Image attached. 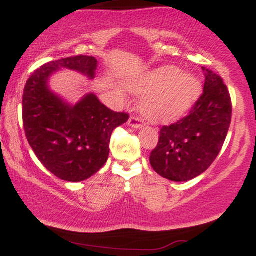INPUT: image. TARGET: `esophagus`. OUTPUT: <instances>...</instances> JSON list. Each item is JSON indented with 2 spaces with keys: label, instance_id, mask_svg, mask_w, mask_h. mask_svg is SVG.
Instances as JSON below:
<instances>
[{
  "label": "esophagus",
  "instance_id": "esophagus-1",
  "mask_svg": "<svg viewBox=\"0 0 256 256\" xmlns=\"http://www.w3.org/2000/svg\"><path fill=\"white\" fill-rule=\"evenodd\" d=\"M128 125L131 126L132 128H140L143 126V122L142 119H140L138 116H131V118L128 119Z\"/></svg>",
  "mask_w": 256,
  "mask_h": 256
}]
</instances>
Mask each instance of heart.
<instances>
[{"mask_svg":"<svg viewBox=\"0 0 256 256\" xmlns=\"http://www.w3.org/2000/svg\"><path fill=\"white\" fill-rule=\"evenodd\" d=\"M174 66H165L131 85L138 95H146L140 108L149 120L168 122L183 114L198 98L201 83L194 74H180Z\"/></svg>","mask_w":256,"mask_h":256,"instance_id":"b5f03b06","label":"heart"}]
</instances>
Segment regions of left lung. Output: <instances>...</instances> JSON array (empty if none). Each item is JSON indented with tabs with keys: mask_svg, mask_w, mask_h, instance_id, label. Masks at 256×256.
I'll return each instance as SVG.
<instances>
[{
	"mask_svg": "<svg viewBox=\"0 0 256 256\" xmlns=\"http://www.w3.org/2000/svg\"><path fill=\"white\" fill-rule=\"evenodd\" d=\"M204 92L186 116L162 126L150 165L172 182H188L204 173L218 156L231 122L228 88L218 74L202 67Z\"/></svg>",
	"mask_w": 256,
	"mask_h": 256,
	"instance_id": "8db88e82",
	"label": "left lung"
}]
</instances>
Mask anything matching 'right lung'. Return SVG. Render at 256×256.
Instances as JSON below:
<instances>
[{"label": "right lung", "instance_id": "obj_1", "mask_svg": "<svg viewBox=\"0 0 256 256\" xmlns=\"http://www.w3.org/2000/svg\"><path fill=\"white\" fill-rule=\"evenodd\" d=\"M62 68L94 79L98 60L78 55L36 70L25 85L22 122L28 144L43 166L62 180L82 182L107 162L112 132L128 122V114L110 110L94 94L67 104L48 86L52 73Z\"/></svg>", "mask_w": 256, "mask_h": 256}]
</instances>
